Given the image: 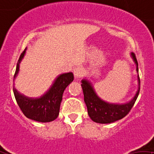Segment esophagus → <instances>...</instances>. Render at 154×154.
Listing matches in <instances>:
<instances>
[{
	"label": "esophagus",
	"mask_w": 154,
	"mask_h": 154,
	"mask_svg": "<svg viewBox=\"0 0 154 154\" xmlns=\"http://www.w3.org/2000/svg\"><path fill=\"white\" fill-rule=\"evenodd\" d=\"M82 73H83V69L80 66H78V67H75L73 70V74L75 75V78H81L82 75Z\"/></svg>",
	"instance_id": "esophagus-1"
}]
</instances>
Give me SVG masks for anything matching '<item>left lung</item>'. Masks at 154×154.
Segmentation results:
<instances>
[{"label":"left lung","mask_w":154,"mask_h":154,"mask_svg":"<svg viewBox=\"0 0 154 154\" xmlns=\"http://www.w3.org/2000/svg\"><path fill=\"white\" fill-rule=\"evenodd\" d=\"M131 56L136 64V71L139 72L138 62L136 60V55L131 53ZM139 80V89L136 94L129 102L125 104H112L106 102L101 99L95 92L93 85L86 79L82 81V87L85 97V102L87 105L89 116L95 122L101 124H108L124 118L128 112L131 111L133 106L135 104L139 90H140V79L138 74Z\"/></svg>","instance_id":"left-lung-1"}]
</instances>
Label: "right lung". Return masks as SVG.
Listing matches in <instances>:
<instances>
[{
    "instance_id": "1",
    "label": "right lung",
    "mask_w": 154,
    "mask_h": 154,
    "mask_svg": "<svg viewBox=\"0 0 154 154\" xmlns=\"http://www.w3.org/2000/svg\"><path fill=\"white\" fill-rule=\"evenodd\" d=\"M26 50V48L20 54L14 79L18 75L20 66L19 64L24 56ZM73 79L74 76L72 72L58 75L50 88L40 98H29L18 93L15 88H13L14 95L19 107L25 116L40 122H50L58 117L63 93Z\"/></svg>"
}]
</instances>
